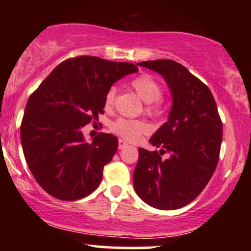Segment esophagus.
<instances>
[{"instance_id": "obj_1", "label": "esophagus", "mask_w": 251, "mask_h": 251, "mask_svg": "<svg viewBox=\"0 0 251 251\" xmlns=\"http://www.w3.org/2000/svg\"><path fill=\"white\" fill-rule=\"evenodd\" d=\"M126 146H128V143L123 139H119V149L122 150V149H125Z\"/></svg>"}]
</instances>
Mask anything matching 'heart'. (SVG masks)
I'll return each mask as SVG.
<instances>
[{
  "label": "heart",
  "instance_id": "1",
  "mask_svg": "<svg viewBox=\"0 0 251 251\" xmlns=\"http://www.w3.org/2000/svg\"><path fill=\"white\" fill-rule=\"evenodd\" d=\"M131 87L137 92V95L149 104L146 107V112L150 115H155L160 112V98L162 97V87L152 75L142 74L135 77L131 81ZM115 97L116 88L111 87L105 95L104 104L106 108H111L114 105ZM111 129L116 135L128 140H137L149 130L146 123L143 121L126 119H118L112 123Z\"/></svg>",
  "mask_w": 251,
  "mask_h": 251
}]
</instances>
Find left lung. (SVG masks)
<instances>
[{"mask_svg":"<svg viewBox=\"0 0 251 251\" xmlns=\"http://www.w3.org/2000/svg\"><path fill=\"white\" fill-rule=\"evenodd\" d=\"M162 75L173 96L168 121L150 143L160 152L138 149L136 193L151 207L174 210L203 191L217 167L223 125L211 91L186 67L170 59L138 63ZM163 152L171 157L162 159Z\"/></svg>","mask_w":251,"mask_h":251,"instance_id":"obj_1","label":"left lung"}]
</instances>
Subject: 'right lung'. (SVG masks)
Instances as JSON below:
<instances>
[{
	"mask_svg": "<svg viewBox=\"0 0 251 251\" xmlns=\"http://www.w3.org/2000/svg\"><path fill=\"white\" fill-rule=\"evenodd\" d=\"M137 71L131 63L70 58L30 95L20 137L27 166L47 193L75 201L98 187L102 169L118 150V138L100 132L85 143L81 129L104 113L105 95L113 83Z\"/></svg>",
	"mask_w": 251,
	"mask_h": 251,
	"instance_id": "1",
	"label": "right lung"
}]
</instances>
